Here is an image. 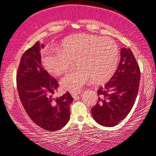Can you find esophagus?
I'll return each mask as SVG.
<instances>
[{
	"label": "esophagus",
	"instance_id": "obj_1",
	"mask_svg": "<svg viewBox=\"0 0 156 156\" xmlns=\"http://www.w3.org/2000/svg\"><path fill=\"white\" fill-rule=\"evenodd\" d=\"M71 94L72 97H73V98H77L78 95L79 94V93H71Z\"/></svg>",
	"mask_w": 156,
	"mask_h": 156
}]
</instances>
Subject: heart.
Wrapping results in <instances>:
<instances>
[{
	"label": "heart",
	"mask_w": 156,
	"mask_h": 156,
	"mask_svg": "<svg viewBox=\"0 0 156 156\" xmlns=\"http://www.w3.org/2000/svg\"><path fill=\"white\" fill-rule=\"evenodd\" d=\"M118 58L117 45L112 39L80 34L64 39L58 49L46 51L42 62L49 73L61 76L77 60L79 69L61 80L63 89L77 93L94 80L104 82L110 78L117 69Z\"/></svg>",
	"instance_id": "b5f03b06"
}]
</instances>
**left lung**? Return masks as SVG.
I'll return each mask as SVG.
<instances>
[{"instance_id":"1","label":"left lung","mask_w":156,"mask_h":156,"mask_svg":"<svg viewBox=\"0 0 156 156\" xmlns=\"http://www.w3.org/2000/svg\"><path fill=\"white\" fill-rule=\"evenodd\" d=\"M140 76L139 66L131 50L122 48L115 73L98 90V101L91 109L96 122L105 126H114L128 115L139 91Z\"/></svg>"}]
</instances>
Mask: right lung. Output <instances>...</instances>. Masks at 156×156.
<instances>
[{"label": "right lung", "mask_w": 156, "mask_h": 156, "mask_svg": "<svg viewBox=\"0 0 156 156\" xmlns=\"http://www.w3.org/2000/svg\"><path fill=\"white\" fill-rule=\"evenodd\" d=\"M37 41L23 54L17 73L20 99L32 121L47 131H56L70 119L73 98L69 92L54 98L58 83L44 70L41 61V48Z\"/></svg>", "instance_id": "add662e5"}]
</instances>
